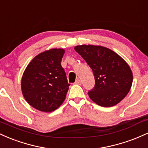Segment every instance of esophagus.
<instances>
[{
  "instance_id": "esophagus-1",
  "label": "esophagus",
  "mask_w": 148,
  "mask_h": 148,
  "mask_svg": "<svg viewBox=\"0 0 148 148\" xmlns=\"http://www.w3.org/2000/svg\"><path fill=\"white\" fill-rule=\"evenodd\" d=\"M75 84H77V85H81V81L79 79H77L76 80Z\"/></svg>"
}]
</instances>
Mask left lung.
I'll use <instances>...</instances> for the list:
<instances>
[{"instance_id":"8db88e82","label":"left lung","mask_w":148,"mask_h":148,"mask_svg":"<svg viewBox=\"0 0 148 148\" xmlns=\"http://www.w3.org/2000/svg\"><path fill=\"white\" fill-rule=\"evenodd\" d=\"M74 49L93 72L95 87L88 92L90 98L103 107L115 106L126 97L133 82L130 66L111 49L94 45H80Z\"/></svg>"}]
</instances>
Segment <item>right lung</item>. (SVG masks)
Masks as SVG:
<instances>
[{"mask_svg": "<svg viewBox=\"0 0 148 148\" xmlns=\"http://www.w3.org/2000/svg\"><path fill=\"white\" fill-rule=\"evenodd\" d=\"M62 49H52L38 54L25 68L21 79L25 99L40 111L51 112L63 103L69 86L61 66Z\"/></svg>", "mask_w": 148, "mask_h": 148, "instance_id": "add662e5", "label": "right lung"}]
</instances>
